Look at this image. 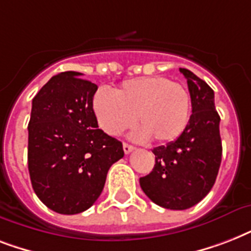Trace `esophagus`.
Returning <instances> with one entry per match:
<instances>
[{"mask_svg":"<svg viewBox=\"0 0 251 251\" xmlns=\"http://www.w3.org/2000/svg\"><path fill=\"white\" fill-rule=\"evenodd\" d=\"M122 147H124V152L125 153H130L131 151H134V149H135L134 146L127 145V143H124V145H122Z\"/></svg>","mask_w":251,"mask_h":251,"instance_id":"34e87169","label":"esophagus"}]
</instances>
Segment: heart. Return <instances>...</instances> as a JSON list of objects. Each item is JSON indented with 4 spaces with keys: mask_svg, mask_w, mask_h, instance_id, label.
<instances>
[{
    "mask_svg": "<svg viewBox=\"0 0 251 251\" xmlns=\"http://www.w3.org/2000/svg\"><path fill=\"white\" fill-rule=\"evenodd\" d=\"M95 116L106 134L120 135L135 122L138 141L150 137L159 143L177 139L190 116V96L186 88L165 76H142L125 80L117 90L100 88L92 100Z\"/></svg>",
    "mask_w": 251,
    "mask_h": 251,
    "instance_id": "b5f03b06",
    "label": "heart"
}]
</instances>
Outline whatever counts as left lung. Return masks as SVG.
I'll return each instance as SVG.
<instances>
[{
	"label": "left lung",
	"instance_id": "1",
	"mask_svg": "<svg viewBox=\"0 0 251 251\" xmlns=\"http://www.w3.org/2000/svg\"><path fill=\"white\" fill-rule=\"evenodd\" d=\"M179 72L187 80L193 114L176 141L153 149L155 167L139 178L145 194L169 210L190 208L210 193L223 152L214 90L190 70Z\"/></svg>",
	"mask_w": 251,
	"mask_h": 251
}]
</instances>
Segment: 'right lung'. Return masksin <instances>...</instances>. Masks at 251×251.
<instances>
[{
    "mask_svg": "<svg viewBox=\"0 0 251 251\" xmlns=\"http://www.w3.org/2000/svg\"><path fill=\"white\" fill-rule=\"evenodd\" d=\"M80 73L52 76L32 99L28 171L33 191L54 212L74 215L100 197L106 173L124 157L122 143L99 129L98 86Z\"/></svg>",
    "mask_w": 251,
    "mask_h": 251,
    "instance_id": "obj_1",
    "label": "right lung"
}]
</instances>
